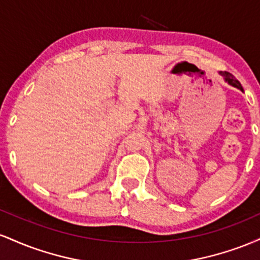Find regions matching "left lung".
Listing matches in <instances>:
<instances>
[{
  "label": "left lung",
  "instance_id": "8db88e82",
  "mask_svg": "<svg viewBox=\"0 0 260 260\" xmlns=\"http://www.w3.org/2000/svg\"><path fill=\"white\" fill-rule=\"evenodd\" d=\"M220 74H221V76H223V78H225V80L229 83V84L234 85V86H236V88H238V89H240V90L243 91V88H242V85H241V83L238 82V80L236 79L231 73L226 72V71H225V72H221Z\"/></svg>",
  "mask_w": 260,
  "mask_h": 260
}]
</instances>
